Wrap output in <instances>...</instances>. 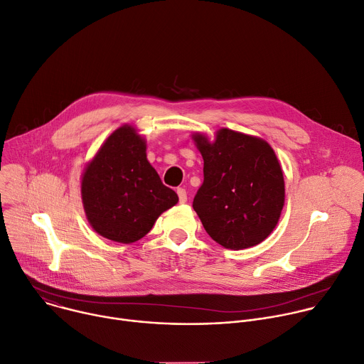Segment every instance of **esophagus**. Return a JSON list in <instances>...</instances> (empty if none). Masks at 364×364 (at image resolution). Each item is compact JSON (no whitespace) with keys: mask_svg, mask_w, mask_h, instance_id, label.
Returning a JSON list of instances; mask_svg holds the SVG:
<instances>
[{"mask_svg":"<svg viewBox=\"0 0 364 364\" xmlns=\"http://www.w3.org/2000/svg\"><path fill=\"white\" fill-rule=\"evenodd\" d=\"M178 196H179V202L185 203L188 200V195H186V189L185 188H178Z\"/></svg>","mask_w":364,"mask_h":364,"instance_id":"esophagus-1","label":"esophagus"}]
</instances>
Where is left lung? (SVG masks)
Segmentation results:
<instances>
[{
	"label": "left lung",
	"mask_w": 364,
	"mask_h": 364,
	"mask_svg": "<svg viewBox=\"0 0 364 364\" xmlns=\"http://www.w3.org/2000/svg\"><path fill=\"white\" fill-rule=\"evenodd\" d=\"M203 159V183L193 209L209 237L231 250L262 242L284 206V176L269 144L258 137L221 129L210 143L193 134Z\"/></svg>",
	"instance_id": "1"
}]
</instances>
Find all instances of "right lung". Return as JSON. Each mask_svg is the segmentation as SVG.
Masks as SVG:
<instances>
[{
    "instance_id": "right-lung-1",
    "label": "right lung",
    "mask_w": 364,
    "mask_h": 364,
    "mask_svg": "<svg viewBox=\"0 0 364 364\" xmlns=\"http://www.w3.org/2000/svg\"><path fill=\"white\" fill-rule=\"evenodd\" d=\"M87 220L102 237L130 244L146 235L179 199L146 159V143L132 126L114 130L82 179Z\"/></svg>"
}]
</instances>
